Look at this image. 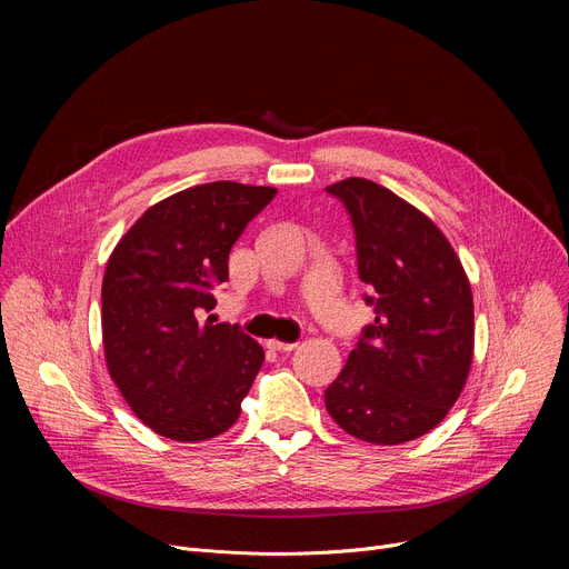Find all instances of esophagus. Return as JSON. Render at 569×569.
I'll return each mask as SVG.
<instances>
[{
    "label": "esophagus",
    "instance_id": "obj_1",
    "mask_svg": "<svg viewBox=\"0 0 569 569\" xmlns=\"http://www.w3.org/2000/svg\"><path fill=\"white\" fill-rule=\"evenodd\" d=\"M267 348L290 352V350H295V348H297V343H288V341H279V339H269V341H267Z\"/></svg>",
    "mask_w": 569,
    "mask_h": 569
}]
</instances>
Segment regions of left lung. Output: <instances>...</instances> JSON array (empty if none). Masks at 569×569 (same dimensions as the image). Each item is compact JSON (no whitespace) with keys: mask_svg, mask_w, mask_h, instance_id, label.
Here are the masks:
<instances>
[{"mask_svg":"<svg viewBox=\"0 0 569 569\" xmlns=\"http://www.w3.org/2000/svg\"><path fill=\"white\" fill-rule=\"evenodd\" d=\"M348 207L357 269L376 320L325 390L352 438L401 445L436 429L457 403L475 350L472 290L450 239L425 214L365 177L327 187Z\"/></svg>","mask_w":569,"mask_h":569,"instance_id":"left-lung-1","label":"left lung"}]
</instances>
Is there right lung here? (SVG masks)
Wrapping results in <instances>:
<instances>
[{
  "mask_svg": "<svg viewBox=\"0 0 569 569\" xmlns=\"http://www.w3.org/2000/svg\"><path fill=\"white\" fill-rule=\"evenodd\" d=\"M274 187L209 182L172 193L122 234L101 286L106 367L142 425L177 442L228 431L264 362L237 327L200 320L237 237Z\"/></svg>",
  "mask_w": 569,
  "mask_h": 569,
  "instance_id": "1",
  "label": "right lung"
}]
</instances>
